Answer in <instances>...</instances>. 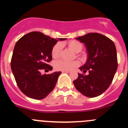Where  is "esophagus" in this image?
<instances>
[{
  "instance_id": "obj_1",
  "label": "esophagus",
  "mask_w": 128,
  "mask_h": 128,
  "mask_svg": "<svg viewBox=\"0 0 128 128\" xmlns=\"http://www.w3.org/2000/svg\"><path fill=\"white\" fill-rule=\"evenodd\" d=\"M62 72H63V73H69L70 71H62Z\"/></svg>"
}]
</instances>
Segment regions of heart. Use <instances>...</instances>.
<instances>
[{
    "label": "heart",
    "mask_w": 128,
    "mask_h": 128,
    "mask_svg": "<svg viewBox=\"0 0 128 128\" xmlns=\"http://www.w3.org/2000/svg\"><path fill=\"white\" fill-rule=\"evenodd\" d=\"M68 47L75 53L81 52L82 49V44L77 40H71L67 44ZM62 46L60 43H57L52 49L51 54L53 58L56 59L60 57L62 52ZM82 58L84 56H82ZM79 62L75 60L72 62H66L65 60L56 61L54 63L55 69L61 71H69L79 65Z\"/></svg>",
    "instance_id": "heart-1"
}]
</instances>
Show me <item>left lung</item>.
Segmentation results:
<instances>
[{"label":"left lung","instance_id":"obj_1","mask_svg":"<svg viewBox=\"0 0 128 128\" xmlns=\"http://www.w3.org/2000/svg\"><path fill=\"white\" fill-rule=\"evenodd\" d=\"M76 39L84 44L87 52L86 62L79 68L84 73L88 71V74H78L74 84L84 96L98 97L108 89L117 71L116 47L110 38L97 32Z\"/></svg>","mask_w":128,"mask_h":128}]
</instances>
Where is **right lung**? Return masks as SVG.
Instances as JSON below:
<instances>
[{"label": "right lung", "instance_id": "right-lung-1", "mask_svg": "<svg viewBox=\"0 0 128 128\" xmlns=\"http://www.w3.org/2000/svg\"><path fill=\"white\" fill-rule=\"evenodd\" d=\"M66 38H51L38 31L29 32L18 40L14 47L11 67L20 90L34 99L46 98L54 88L62 72L41 74V70L52 67V49L58 41Z\"/></svg>", "mask_w": 128, "mask_h": 128}]
</instances>
